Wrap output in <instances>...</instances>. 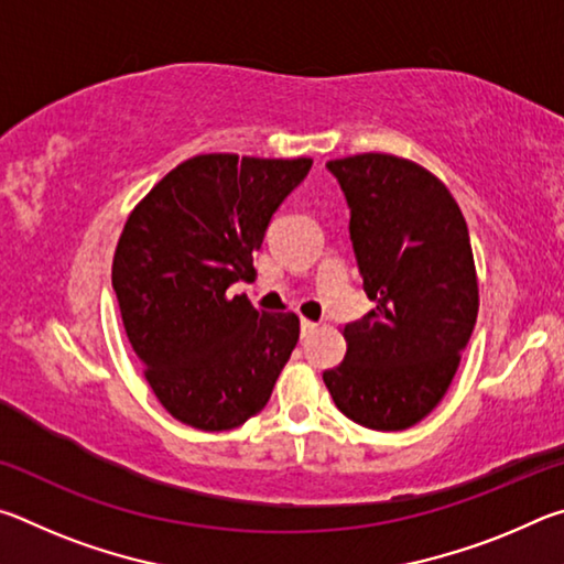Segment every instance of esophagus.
Wrapping results in <instances>:
<instances>
[{"mask_svg": "<svg viewBox=\"0 0 564 564\" xmlns=\"http://www.w3.org/2000/svg\"><path fill=\"white\" fill-rule=\"evenodd\" d=\"M318 328V323H313V321H301V338H308L311 336V333L313 330H316Z\"/></svg>", "mask_w": 564, "mask_h": 564, "instance_id": "1", "label": "esophagus"}]
</instances>
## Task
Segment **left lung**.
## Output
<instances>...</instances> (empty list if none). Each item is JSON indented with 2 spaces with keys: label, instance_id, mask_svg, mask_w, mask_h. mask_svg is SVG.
Instances as JSON below:
<instances>
[{
  "label": "left lung",
  "instance_id": "obj_1",
  "mask_svg": "<svg viewBox=\"0 0 564 564\" xmlns=\"http://www.w3.org/2000/svg\"><path fill=\"white\" fill-rule=\"evenodd\" d=\"M376 308L346 323V358L323 373L333 403L370 431H405L441 403L477 321L460 206L431 171L390 154L328 161Z\"/></svg>",
  "mask_w": 564,
  "mask_h": 564
}]
</instances>
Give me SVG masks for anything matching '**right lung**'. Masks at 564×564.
I'll use <instances>...</instances> for the list:
<instances>
[{
	"label": "right lung",
	"mask_w": 564,
	"mask_h": 564,
	"mask_svg": "<svg viewBox=\"0 0 564 564\" xmlns=\"http://www.w3.org/2000/svg\"><path fill=\"white\" fill-rule=\"evenodd\" d=\"M311 164L194 156L123 226L111 269L123 328L151 390L181 423L231 431L269 403L299 343V318L256 311L226 291L253 279V253Z\"/></svg>",
	"instance_id": "add662e5"
}]
</instances>
